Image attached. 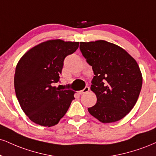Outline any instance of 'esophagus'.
I'll list each match as a JSON object with an SVG mask.
<instances>
[{"mask_svg":"<svg viewBox=\"0 0 156 156\" xmlns=\"http://www.w3.org/2000/svg\"><path fill=\"white\" fill-rule=\"evenodd\" d=\"M89 90H90L89 87H88V86H86V87L84 88V89H83V90H81V91H79V94H86V93L89 92Z\"/></svg>","mask_w":156,"mask_h":156,"instance_id":"1","label":"esophagus"}]
</instances>
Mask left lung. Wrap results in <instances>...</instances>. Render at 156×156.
<instances>
[{
  "mask_svg": "<svg viewBox=\"0 0 156 156\" xmlns=\"http://www.w3.org/2000/svg\"><path fill=\"white\" fill-rule=\"evenodd\" d=\"M80 49L92 67L91 90L97 103L89 113L103 123L119 121L137 101L142 76L137 62L123 48L104 40L80 42Z\"/></svg>",
  "mask_w": 156,
  "mask_h": 156,
  "instance_id": "1",
  "label": "left lung"
}]
</instances>
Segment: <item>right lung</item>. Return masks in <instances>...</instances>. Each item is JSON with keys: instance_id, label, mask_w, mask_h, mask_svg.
Returning a JSON list of instances; mask_svg holds the SVG:
<instances>
[{"instance_id": "1", "label": "right lung", "mask_w": 156, "mask_h": 156, "mask_svg": "<svg viewBox=\"0 0 156 156\" xmlns=\"http://www.w3.org/2000/svg\"><path fill=\"white\" fill-rule=\"evenodd\" d=\"M79 42L48 40L28 50L19 60L14 89L22 110L31 121L52 126L65 115L75 92L54 86L59 81L65 58L74 53Z\"/></svg>"}]
</instances>
